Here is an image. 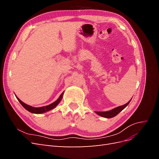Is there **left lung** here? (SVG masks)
Masks as SVG:
<instances>
[{
    "instance_id": "left-lung-1",
    "label": "left lung",
    "mask_w": 159,
    "mask_h": 159,
    "mask_svg": "<svg viewBox=\"0 0 159 159\" xmlns=\"http://www.w3.org/2000/svg\"><path fill=\"white\" fill-rule=\"evenodd\" d=\"M131 100L129 101L128 103H127L126 104H125L122 106H119L117 107L116 108H114L113 109L109 111H105V112H100V111H95V113H97L98 115H100V116H102L103 117H105V118H112L115 116H116V115L119 113L121 111L125 108L127 105H129V102H131Z\"/></svg>"
}]
</instances>
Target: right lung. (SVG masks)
<instances>
[{
    "label": "right lung",
    "instance_id": "obj_1",
    "mask_svg": "<svg viewBox=\"0 0 159 159\" xmlns=\"http://www.w3.org/2000/svg\"><path fill=\"white\" fill-rule=\"evenodd\" d=\"M63 93H62L60 95L59 98L57 99L55 102L52 103H51L48 105H47V106L41 107H34L30 106V105H26V103H23L22 101L19 99L18 98H16L18 100V102H20V104L22 105V106L25 107L27 111H30V112L33 113H45V112L48 111H50L52 109H54L56 106V105L60 102V101L61 100V98H62V95H63Z\"/></svg>",
    "mask_w": 159,
    "mask_h": 159
}]
</instances>
